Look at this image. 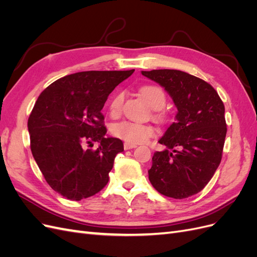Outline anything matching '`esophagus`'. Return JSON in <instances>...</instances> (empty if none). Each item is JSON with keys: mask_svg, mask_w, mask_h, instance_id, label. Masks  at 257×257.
Wrapping results in <instances>:
<instances>
[{"mask_svg": "<svg viewBox=\"0 0 257 257\" xmlns=\"http://www.w3.org/2000/svg\"><path fill=\"white\" fill-rule=\"evenodd\" d=\"M136 145L133 144H128V143H124V150H130V149H133V148H136Z\"/></svg>", "mask_w": 257, "mask_h": 257, "instance_id": "1", "label": "esophagus"}]
</instances>
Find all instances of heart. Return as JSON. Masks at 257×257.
Instances as JSON below:
<instances>
[{"label":"heart","instance_id":"heart-1","mask_svg":"<svg viewBox=\"0 0 257 257\" xmlns=\"http://www.w3.org/2000/svg\"><path fill=\"white\" fill-rule=\"evenodd\" d=\"M141 93L148 102V104L155 110L162 109L166 104L165 92L161 87H158V85H144L141 89ZM123 102L124 93L116 92L109 102V111L112 115H118L121 112ZM159 116L162 118V114L160 113ZM111 132L115 137L133 145L145 143L155 134L154 128L149 125V124L132 120H122L120 122L114 123L111 127Z\"/></svg>","mask_w":257,"mask_h":257}]
</instances>
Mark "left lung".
<instances>
[{"instance_id": "obj_1", "label": "left lung", "mask_w": 257, "mask_h": 257, "mask_svg": "<svg viewBox=\"0 0 257 257\" xmlns=\"http://www.w3.org/2000/svg\"><path fill=\"white\" fill-rule=\"evenodd\" d=\"M173 97L176 122L159 143L148 170L153 188L167 197L183 199L195 195L211 180L222 160L226 136L225 107L211 84L177 69L142 72Z\"/></svg>"}]
</instances>
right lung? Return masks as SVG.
I'll list each match as a JSON object with an SVG mask.
<instances>
[{
  "instance_id": "right-lung-1",
  "label": "right lung",
  "mask_w": 257,
  "mask_h": 257,
  "mask_svg": "<svg viewBox=\"0 0 257 257\" xmlns=\"http://www.w3.org/2000/svg\"><path fill=\"white\" fill-rule=\"evenodd\" d=\"M131 71L79 72L52 82L38 96L28 120L33 158L51 189L71 200L95 195L109 180L119 138L106 137L102 109ZM93 141L96 151L84 150Z\"/></svg>"
}]
</instances>
